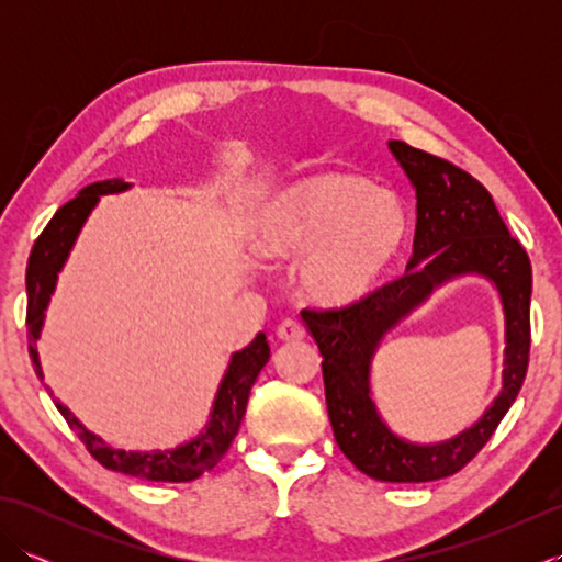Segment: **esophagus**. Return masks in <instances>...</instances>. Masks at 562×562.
<instances>
[{"label":"esophagus","mask_w":562,"mask_h":562,"mask_svg":"<svg viewBox=\"0 0 562 562\" xmlns=\"http://www.w3.org/2000/svg\"><path fill=\"white\" fill-rule=\"evenodd\" d=\"M278 338L282 342H300L306 338V328L296 318H284L278 326Z\"/></svg>","instance_id":"34e87169"}]
</instances>
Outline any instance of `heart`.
<instances>
[{
  "label": "heart",
  "mask_w": 562,
  "mask_h": 562,
  "mask_svg": "<svg viewBox=\"0 0 562 562\" xmlns=\"http://www.w3.org/2000/svg\"><path fill=\"white\" fill-rule=\"evenodd\" d=\"M268 260L304 256L300 280L321 304H350L374 290L408 236L403 202L369 178L328 171L268 198L248 226Z\"/></svg>",
  "instance_id": "heart-1"
}]
</instances>
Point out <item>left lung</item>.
<instances>
[{
  "instance_id": "8db88e82",
  "label": "left lung",
  "mask_w": 562,
  "mask_h": 562,
  "mask_svg": "<svg viewBox=\"0 0 562 562\" xmlns=\"http://www.w3.org/2000/svg\"><path fill=\"white\" fill-rule=\"evenodd\" d=\"M417 198L413 258L403 278L336 308H302L324 369L326 405L340 451L369 479L427 483L459 473L493 437L515 403L531 348V262L507 232L491 193L451 161L391 139ZM475 271L493 279L506 308L504 391L482 420L439 446L393 436L371 401V357L380 338L441 281Z\"/></svg>"
}]
</instances>
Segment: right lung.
<instances>
[{"label": "right lung", "instance_id": "right-lung-1", "mask_svg": "<svg viewBox=\"0 0 562 562\" xmlns=\"http://www.w3.org/2000/svg\"><path fill=\"white\" fill-rule=\"evenodd\" d=\"M130 183H123L121 178H113V181H99L79 190L75 200H69L67 205L55 212V217L47 222L43 234L35 238L33 250L29 256V268H26V294H29V306H26V326H29V352L33 360L35 374L43 379L41 362H38V350H35V340L41 338L43 318L47 302H50V294L55 292L57 272L63 270L65 260L69 256L71 246L77 241V234L81 232L83 222H87L89 212L97 207L101 195L109 193H121L127 190ZM270 360V348L268 340L262 333H258L256 340L244 348L241 352H234L229 369L220 384L217 398L212 405L210 423L202 429V435L195 437L188 445L176 447L171 451H125V449H113L105 445L101 437L89 432L83 427L75 413H71L67 405L55 401L57 411L63 413L67 425L75 429L77 437L83 441V447L97 459L101 465L117 473L133 475V479L142 481H161V483H188L200 479L202 473H207L222 461V457L229 451L232 441L241 427L246 403L250 386L256 384L260 369Z\"/></svg>", "mask_w": 562, "mask_h": 562}]
</instances>
